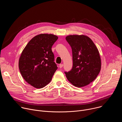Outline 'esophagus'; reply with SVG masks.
<instances>
[{
	"mask_svg": "<svg viewBox=\"0 0 122 122\" xmlns=\"http://www.w3.org/2000/svg\"><path fill=\"white\" fill-rule=\"evenodd\" d=\"M59 67H60V68H62V67L63 66V64H60V65H59Z\"/></svg>",
	"mask_w": 122,
	"mask_h": 122,
	"instance_id": "1",
	"label": "esophagus"
}]
</instances>
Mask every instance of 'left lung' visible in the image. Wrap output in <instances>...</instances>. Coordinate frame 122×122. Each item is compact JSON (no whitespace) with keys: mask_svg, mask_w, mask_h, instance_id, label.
<instances>
[{"mask_svg":"<svg viewBox=\"0 0 122 122\" xmlns=\"http://www.w3.org/2000/svg\"><path fill=\"white\" fill-rule=\"evenodd\" d=\"M66 40L72 52L73 66L65 73L68 81L77 87H81L94 81L101 69L99 51L94 43L84 35H69Z\"/></svg>","mask_w":122,"mask_h":122,"instance_id":"obj_1","label":"left lung"}]
</instances>
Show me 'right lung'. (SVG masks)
Returning a JSON list of instances; mask_svg holds the SVG:
<instances>
[{"instance_id": "1", "label": "right lung", "mask_w": 122, "mask_h": 122, "mask_svg": "<svg viewBox=\"0 0 122 122\" xmlns=\"http://www.w3.org/2000/svg\"><path fill=\"white\" fill-rule=\"evenodd\" d=\"M57 39L53 34L38 35L29 41L22 51L19 70L25 80L34 87H44L57 70L51 47Z\"/></svg>"}]
</instances>
